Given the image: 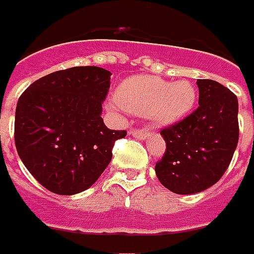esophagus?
<instances>
[{"mask_svg":"<svg viewBox=\"0 0 254 254\" xmlns=\"http://www.w3.org/2000/svg\"><path fill=\"white\" fill-rule=\"evenodd\" d=\"M130 134L136 137V139H146L147 136H149V132L146 130V129H136V130H130Z\"/></svg>","mask_w":254,"mask_h":254,"instance_id":"1","label":"esophagus"}]
</instances>
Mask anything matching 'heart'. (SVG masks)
Returning <instances> with one entry per match:
<instances>
[{
	"label": "heart",
	"instance_id": "1",
	"mask_svg": "<svg viewBox=\"0 0 254 254\" xmlns=\"http://www.w3.org/2000/svg\"><path fill=\"white\" fill-rule=\"evenodd\" d=\"M192 83L181 80L171 83L149 75L127 77L115 91V101L137 115H147L157 125H172L192 110L196 101Z\"/></svg>",
	"mask_w": 254,
	"mask_h": 254
}]
</instances>
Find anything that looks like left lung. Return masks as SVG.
<instances>
[{
  "label": "left lung",
  "mask_w": 254,
  "mask_h": 254,
  "mask_svg": "<svg viewBox=\"0 0 254 254\" xmlns=\"http://www.w3.org/2000/svg\"><path fill=\"white\" fill-rule=\"evenodd\" d=\"M199 107L161 130L167 149L156 164L158 181L171 192L193 194L217 184L239 139L238 98L221 83L199 79Z\"/></svg>",
  "instance_id": "left-lung-1"
}]
</instances>
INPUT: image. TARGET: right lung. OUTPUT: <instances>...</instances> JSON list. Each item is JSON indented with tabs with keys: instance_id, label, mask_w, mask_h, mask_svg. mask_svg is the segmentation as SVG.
Returning <instances> with one entry per match:
<instances>
[{
	"instance_id": "1",
	"label": "right lung",
	"mask_w": 254,
	"mask_h": 254,
	"mask_svg": "<svg viewBox=\"0 0 254 254\" xmlns=\"http://www.w3.org/2000/svg\"><path fill=\"white\" fill-rule=\"evenodd\" d=\"M111 72L75 66L40 77L19 97L15 146L33 177L50 192L75 194L89 189L113 158V130L101 118Z\"/></svg>"
}]
</instances>
